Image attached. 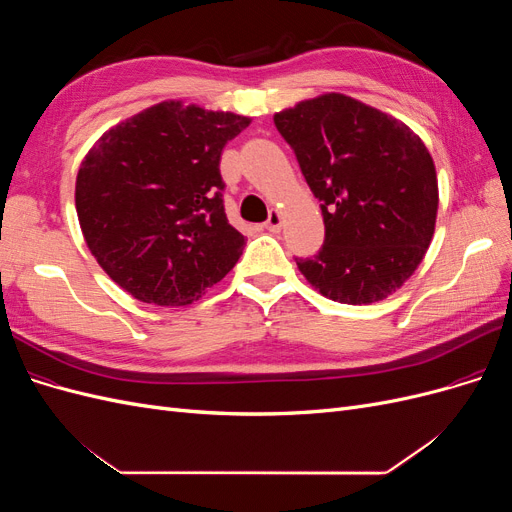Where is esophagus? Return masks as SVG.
<instances>
[{
  "label": "esophagus",
  "mask_w": 512,
  "mask_h": 512,
  "mask_svg": "<svg viewBox=\"0 0 512 512\" xmlns=\"http://www.w3.org/2000/svg\"><path fill=\"white\" fill-rule=\"evenodd\" d=\"M282 213L277 211V209H273L271 213H269V220L265 222V228L269 230V232H280L282 230Z\"/></svg>",
  "instance_id": "esophagus-1"
}]
</instances>
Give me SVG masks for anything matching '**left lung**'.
I'll return each mask as SVG.
<instances>
[{
    "label": "left lung",
    "instance_id": "1",
    "mask_svg": "<svg viewBox=\"0 0 512 512\" xmlns=\"http://www.w3.org/2000/svg\"><path fill=\"white\" fill-rule=\"evenodd\" d=\"M301 173L322 200L324 245L297 258L322 297L369 305L421 265L438 218V175L404 121L346 94H322L275 113Z\"/></svg>",
    "mask_w": 512,
    "mask_h": 512
}]
</instances>
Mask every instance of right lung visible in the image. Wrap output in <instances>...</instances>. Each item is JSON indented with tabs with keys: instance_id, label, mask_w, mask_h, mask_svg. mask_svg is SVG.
<instances>
[{
	"instance_id": "right-lung-1",
	"label": "right lung",
	"mask_w": 512,
	"mask_h": 512,
	"mask_svg": "<svg viewBox=\"0 0 512 512\" xmlns=\"http://www.w3.org/2000/svg\"><path fill=\"white\" fill-rule=\"evenodd\" d=\"M250 123L164 100L108 128L87 151L76 215L89 252L134 299L190 305L237 265L245 237L226 220L220 158Z\"/></svg>"
}]
</instances>
